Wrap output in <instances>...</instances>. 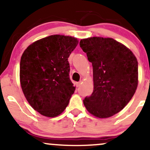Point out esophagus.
<instances>
[{
	"mask_svg": "<svg viewBox=\"0 0 150 150\" xmlns=\"http://www.w3.org/2000/svg\"><path fill=\"white\" fill-rule=\"evenodd\" d=\"M80 84H81V81H78V82L76 83V86L77 87H79V86H80Z\"/></svg>",
	"mask_w": 150,
	"mask_h": 150,
	"instance_id": "obj_1",
	"label": "esophagus"
}]
</instances>
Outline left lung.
<instances>
[{
	"label": "left lung",
	"mask_w": 150,
	"mask_h": 150,
	"mask_svg": "<svg viewBox=\"0 0 150 150\" xmlns=\"http://www.w3.org/2000/svg\"><path fill=\"white\" fill-rule=\"evenodd\" d=\"M80 48L92 63L93 91L83 100L89 113L105 118L129 103L138 86V62L129 49L111 38L81 39Z\"/></svg>",
	"instance_id": "8db88e82"
}]
</instances>
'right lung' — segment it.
I'll return each mask as SVG.
<instances>
[{"mask_svg":"<svg viewBox=\"0 0 150 150\" xmlns=\"http://www.w3.org/2000/svg\"><path fill=\"white\" fill-rule=\"evenodd\" d=\"M76 38L51 35L35 41L23 53L20 81L23 92L34 109L46 117L64 111L74 93L68 62L76 48Z\"/></svg>","mask_w":150,"mask_h":150,"instance_id":"1","label":"right lung"}]
</instances>
